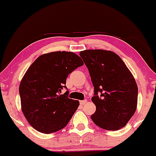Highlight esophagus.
I'll use <instances>...</instances> for the list:
<instances>
[{
	"label": "esophagus",
	"mask_w": 156,
	"mask_h": 156,
	"mask_svg": "<svg viewBox=\"0 0 156 156\" xmlns=\"http://www.w3.org/2000/svg\"><path fill=\"white\" fill-rule=\"evenodd\" d=\"M87 100H83V101H80V103L81 105H85L86 103H87Z\"/></svg>",
	"instance_id": "obj_1"
}]
</instances>
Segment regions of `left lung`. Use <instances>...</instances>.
<instances>
[{"instance_id":"1","label":"left lung","mask_w":156,"mask_h":156,"mask_svg":"<svg viewBox=\"0 0 156 156\" xmlns=\"http://www.w3.org/2000/svg\"><path fill=\"white\" fill-rule=\"evenodd\" d=\"M79 54L94 87L92 101L96 111L91 119L103 129L119 130L136 109L138 87L133 75L114 52L87 50Z\"/></svg>"}]
</instances>
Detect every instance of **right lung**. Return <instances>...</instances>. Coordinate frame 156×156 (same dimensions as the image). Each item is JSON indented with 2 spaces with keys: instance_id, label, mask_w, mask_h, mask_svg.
I'll list each match as a JSON object with an SVG mask.
<instances>
[{
  "instance_id": "1",
  "label": "right lung",
  "mask_w": 156,
  "mask_h": 156,
  "mask_svg": "<svg viewBox=\"0 0 156 156\" xmlns=\"http://www.w3.org/2000/svg\"><path fill=\"white\" fill-rule=\"evenodd\" d=\"M83 65L73 52L57 51L43 54L30 66L20 84L21 106L25 117L34 129L51 133L68 124L79 105L68 98V75Z\"/></svg>"
}]
</instances>
